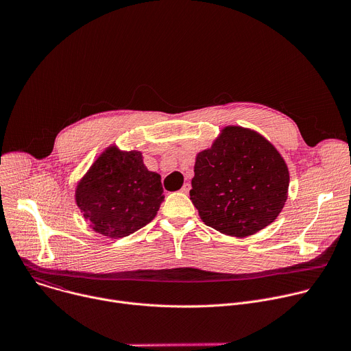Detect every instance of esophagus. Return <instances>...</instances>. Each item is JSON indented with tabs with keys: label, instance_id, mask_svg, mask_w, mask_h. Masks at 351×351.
I'll use <instances>...</instances> for the list:
<instances>
[{
	"label": "esophagus",
	"instance_id": "esophagus-1",
	"mask_svg": "<svg viewBox=\"0 0 351 351\" xmlns=\"http://www.w3.org/2000/svg\"><path fill=\"white\" fill-rule=\"evenodd\" d=\"M190 189H191L190 183H184V184L182 186V189H180V190H182L183 193H189V191H190Z\"/></svg>",
	"mask_w": 351,
	"mask_h": 351
}]
</instances>
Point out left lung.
Instances as JSON below:
<instances>
[{
  "label": "left lung",
  "mask_w": 351,
  "mask_h": 351,
  "mask_svg": "<svg viewBox=\"0 0 351 351\" xmlns=\"http://www.w3.org/2000/svg\"><path fill=\"white\" fill-rule=\"evenodd\" d=\"M190 199L207 226L245 237L272 223L282 211L289 171L261 134L228 126L211 148L198 153Z\"/></svg>",
  "instance_id": "left-lung-1"
}]
</instances>
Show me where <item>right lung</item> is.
Wrapping results in <instances>:
<instances>
[{
  "instance_id": "1",
  "label": "right lung",
  "mask_w": 351,
  "mask_h": 351,
  "mask_svg": "<svg viewBox=\"0 0 351 351\" xmlns=\"http://www.w3.org/2000/svg\"><path fill=\"white\" fill-rule=\"evenodd\" d=\"M164 202L161 176L149 172L141 153L115 147L97 158L76 189V204L90 226L119 239L152 222Z\"/></svg>"
}]
</instances>
